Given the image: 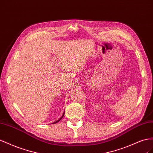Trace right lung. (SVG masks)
Returning a JSON list of instances; mask_svg holds the SVG:
<instances>
[{
	"label": "right lung",
	"instance_id": "add662e5",
	"mask_svg": "<svg viewBox=\"0 0 153 153\" xmlns=\"http://www.w3.org/2000/svg\"><path fill=\"white\" fill-rule=\"evenodd\" d=\"M64 114H65V111H64V112H63V115H62V116L60 118H59V119H58V120H56V121H55V122H54V123H51V124H56V123H58L59 121H60L62 119V118L63 117V116H64Z\"/></svg>",
	"mask_w": 153,
	"mask_h": 153
}]
</instances>
